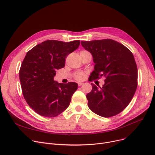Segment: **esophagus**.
Returning a JSON list of instances; mask_svg holds the SVG:
<instances>
[{"label":"esophagus","mask_w":155,"mask_h":155,"mask_svg":"<svg viewBox=\"0 0 155 155\" xmlns=\"http://www.w3.org/2000/svg\"><path fill=\"white\" fill-rule=\"evenodd\" d=\"M83 84V83H81V82H79V83H78V85L79 86V87H80V86H81Z\"/></svg>","instance_id":"1"}]
</instances>
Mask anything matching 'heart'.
<instances>
[{"label":"heart","instance_id":"heart-1","mask_svg":"<svg viewBox=\"0 0 155 155\" xmlns=\"http://www.w3.org/2000/svg\"><path fill=\"white\" fill-rule=\"evenodd\" d=\"M87 52V51H81L80 52V54L83 53V52ZM74 77H75V78L77 79V80H83L84 78H85V74H84L81 72H76L75 74Z\"/></svg>","mask_w":155,"mask_h":155}]
</instances>
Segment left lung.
<instances>
[{
	"mask_svg": "<svg viewBox=\"0 0 155 155\" xmlns=\"http://www.w3.org/2000/svg\"><path fill=\"white\" fill-rule=\"evenodd\" d=\"M81 44L92 54L95 63L90 80L105 78L102 87L91 84L92 90L87 94L89 108L103 117L119 114L129 105L137 87L138 70L133 54L110 39Z\"/></svg>",
	"mask_w": 155,
	"mask_h": 155,
	"instance_id": "1",
	"label": "left lung"
}]
</instances>
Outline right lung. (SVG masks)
I'll return each mask as SVG.
<instances>
[{"label":"right lung","instance_id":"right-lung-1","mask_svg":"<svg viewBox=\"0 0 155 155\" xmlns=\"http://www.w3.org/2000/svg\"><path fill=\"white\" fill-rule=\"evenodd\" d=\"M80 44V40H47L26 53L19 72L21 87L26 103L39 115L54 117L68 107L78 84L59 83L54 77Z\"/></svg>","mask_w":155,"mask_h":155}]
</instances>
